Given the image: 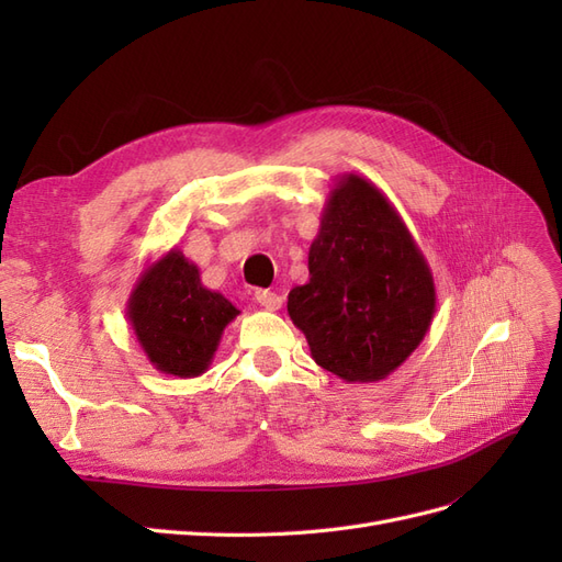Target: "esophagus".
<instances>
[{
	"mask_svg": "<svg viewBox=\"0 0 562 562\" xmlns=\"http://www.w3.org/2000/svg\"><path fill=\"white\" fill-rule=\"evenodd\" d=\"M255 302H258L267 312H279L283 307V297L271 291H255Z\"/></svg>",
	"mask_w": 562,
	"mask_h": 562,
	"instance_id": "obj_1",
	"label": "esophagus"
}]
</instances>
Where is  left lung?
Instances as JSON below:
<instances>
[{
    "label": "left lung",
    "instance_id": "obj_1",
    "mask_svg": "<svg viewBox=\"0 0 562 562\" xmlns=\"http://www.w3.org/2000/svg\"><path fill=\"white\" fill-rule=\"evenodd\" d=\"M436 312L431 269L382 190L339 176L310 248V281L288 314L312 359L345 382H380L405 363Z\"/></svg>",
    "mask_w": 562,
    "mask_h": 562
}]
</instances>
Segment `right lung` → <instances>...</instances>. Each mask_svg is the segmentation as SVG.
Segmentation results:
<instances>
[{"label":"right lung","mask_w":562,"mask_h":562,"mask_svg":"<svg viewBox=\"0 0 562 562\" xmlns=\"http://www.w3.org/2000/svg\"><path fill=\"white\" fill-rule=\"evenodd\" d=\"M126 316L147 361L159 372L199 378L239 310L223 293L209 291L199 267L171 248L135 281Z\"/></svg>","instance_id":"add662e5"}]
</instances>
